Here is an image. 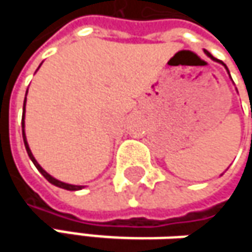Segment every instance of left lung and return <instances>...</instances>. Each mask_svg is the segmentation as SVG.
<instances>
[{
	"label": "left lung",
	"instance_id": "8db88e82",
	"mask_svg": "<svg viewBox=\"0 0 252 252\" xmlns=\"http://www.w3.org/2000/svg\"><path fill=\"white\" fill-rule=\"evenodd\" d=\"M204 52H206V54H207V55H209V57H210L212 60H215V61H219V60H216V58H215V57H213V55H212L210 52H207V51H204ZM219 63H222V61H219ZM222 64H223V63H222ZM223 65H225V64H223ZM225 67H226V65H225Z\"/></svg>",
	"mask_w": 252,
	"mask_h": 252
}]
</instances>
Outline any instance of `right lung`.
<instances>
[{"label": "right lung", "instance_id": "obj_1", "mask_svg": "<svg viewBox=\"0 0 252 252\" xmlns=\"http://www.w3.org/2000/svg\"><path fill=\"white\" fill-rule=\"evenodd\" d=\"M26 94H27V92H26ZM25 106H26V99H25V103H23V140H25V146H26V150H27V155H29V158L32 159V162L34 163V166L37 168V171L42 174V175L45 176L51 184H54V185H57V187H60V188H64V189H70V191H77V189H81V185H71V184H65V182H61V181H58V179H55V178H52V176L49 175L48 172H45L42 168H40V165L36 162V159L33 158V155H32V152H30V149H29V144H27V141H26V135H25Z\"/></svg>", "mask_w": 252, "mask_h": 252}]
</instances>
